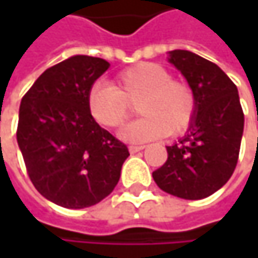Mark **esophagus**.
I'll list each match as a JSON object with an SVG mask.
<instances>
[{"label":"esophagus","instance_id":"34e87169","mask_svg":"<svg viewBox=\"0 0 258 258\" xmlns=\"http://www.w3.org/2000/svg\"><path fill=\"white\" fill-rule=\"evenodd\" d=\"M142 149H145V146L143 145H133V146H130V152L131 154H136V152H139V151H142Z\"/></svg>","mask_w":258,"mask_h":258}]
</instances>
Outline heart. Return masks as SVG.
Masks as SVG:
<instances>
[{
	"mask_svg": "<svg viewBox=\"0 0 258 258\" xmlns=\"http://www.w3.org/2000/svg\"><path fill=\"white\" fill-rule=\"evenodd\" d=\"M136 104L143 118L122 131V137L131 142L179 136L197 113L194 88L185 80L172 79L167 69L155 62L128 67L118 73L113 86L94 85L86 97L91 118L104 128L124 127Z\"/></svg>",
	"mask_w": 258,
	"mask_h": 258,
	"instance_id": "heart-1",
	"label": "heart"
}]
</instances>
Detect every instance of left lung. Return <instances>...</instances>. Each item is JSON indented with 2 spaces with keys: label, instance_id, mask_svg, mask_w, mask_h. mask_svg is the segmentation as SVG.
Returning a JSON list of instances; mask_svg holds the SVG:
<instances>
[{
  "label": "left lung",
  "instance_id": "obj_1",
  "mask_svg": "<svg viewBox=\"0 0 258 258\" xmlns=\"http://www.w3.org/2000/svg\"><path fill=\"white\" fill-rule=\"evenodd\" d=\"M169 61L194 88L197 113L188 134L167 146V161L152 172V178L172 196L199 200L232 178L243 133V112L236 85L217 64L188 50H172Z\"/></svg>",
  "mask_w": 258,
  "mask_h": 258
}]
</instances>
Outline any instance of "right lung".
<instances>
[{"mask_svg":"<svg viewBox=\"0 0 258 258\" xmlns=\"http://www.w3.org/2000/svg\"><path fill=\"white\" fill-rule=\"evenodd\" d=\"M109 66L101 58L72 56L47 69L21 101L16 137L28 176L62 208L82 209L107 197L130 155L86 107L89 89Z\"/></svg>","mask_w":258,"mask_h":258,"instance_id":"1","label":"right lung"}]
</instances>
